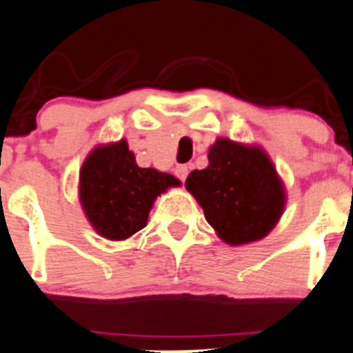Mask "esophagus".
Here are the masks:
<instances>
[{
  "label": "esophagus",
  "instance_id": "34e87169",
  "mask_svg": "<svg viewBox=\"0 0 353 353\" xmlns=\"http://www.w3.org/2000/svg\"><path fill=\"white\" fill-rule=\"evenodd\" d=\"M188 172H190V169H188V165H177V167H176V176L179 177L181 181H186Z\"/></svg>",
  "mask_w": 353,
  "mask_h": 353
}]
</instances>
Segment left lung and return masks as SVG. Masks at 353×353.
<instances>
[{"label":"left lung","instance_id":"8db88e82","mask_svg":"<svg viewBox=\"0 0 353 353\" xmlns=\"http://www.w3.org/2000/svg\"><path fill=\"white\" fill-rule=\"evenodd\" d=\"M184 186L219 238L231 246L265 238L286 207L285 183L268 152L228 138L215 139L208 165L190 172Z\"/></svg>","mask_w":353,"mask_h":353}]
</instances>
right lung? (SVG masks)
Segmentation results:
<instances>
[{"label": "right lung", "instance_id": "1", "mask_svg": "<svg viewBox=\"0 0 353 353\" xmlns=\"http://www.w3.org/2000/svg\"><path fill=\"white\" fill-rule=\"evenodd\" d=\"M181 186L172 174L143 169L125 139L94 146L79 172V201L91 228L124 241L148 222L157 196Z\"/></svg>", "mask_w": 353, "mask_h": 353}]
</instances>
